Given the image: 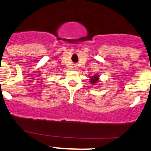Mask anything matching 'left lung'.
Returning <instances> with one entry per match:
<instances>
[{"label": "left lung", "mask_w": 151, "mask_h": 151, "mask_svg": "<svg viewBox=\"0 0 151 151\" xmlns=\"http://www.w3.org/2000/svg\"><path fill=\"white\" fill-rule=\"evenodd\" d=\"M98 81H99V77H98L97 75H95L94 77H91L90 79V82L93 84L96 83L98 82Z\"/></svg>", "instance_id": "left-lung-1"}]
</instances>
